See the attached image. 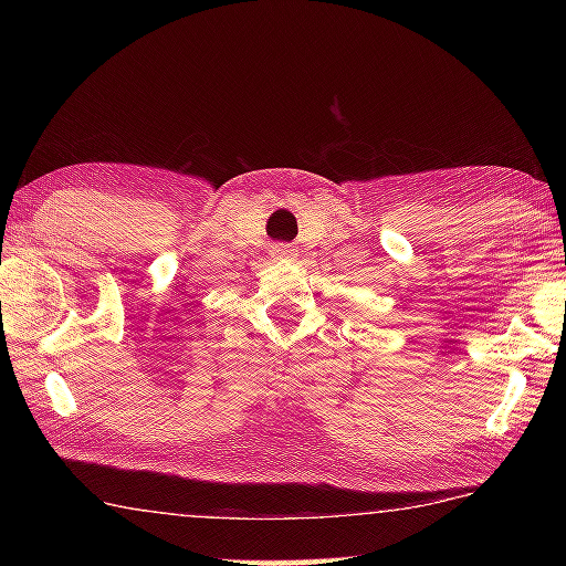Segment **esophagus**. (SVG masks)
Masks as SVG:
<instances>
[{"label":"esophagus","instance_id":"1","mask_svg":"<svg viewBox=\"0 0 566 566\" xmlns=\"http://www.w3.org/2000/svg\"><path fill=\"white\" fill-rule=\"evenodd\" d=\"M270 255L276 258V260H284V258L294 255V248H292V245H274V248L270 250Z\"/></svg>","mask_w":566,"mask_h":566}]
</instances>
